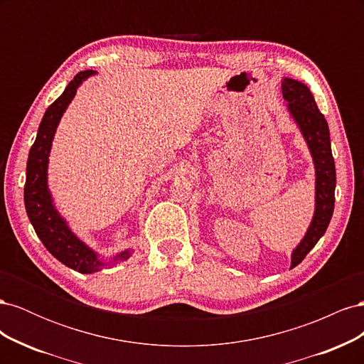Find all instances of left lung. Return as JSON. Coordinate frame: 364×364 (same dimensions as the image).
<instances>
[{"mask_svg": "<svg viewBox=\"0 0 364 364\" xmlns=\"http://www.w3.org/2000/svg\"><path fill=\"white\" fill-rule=\"evenodd\" d=\"M282 95L289 102L290 114L301 127L306 144L311 150L316 165V213L306 235L293 252L291 269L302 262L329 225L334 211L336 165L329 141V129L325 117L317 109L313 94L308 87L293 79H284Z\"/></svg>", "mask_w": 364, "mask_h": 364, "instance_id": "obj_1", "label": "left lung"}]
</instances>
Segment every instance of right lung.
<instances>
[{"label":"right lung","mask_w":364,"mask_h":364,"mask_svg":"<svg viewBox=\"0 0 364 364\" xmlns=\"http://www.w3.org/2000/svg\"><path fill=\"white\" fill-rule=\"evenodd\" d=\"M92 74V70L80 71L65 87L63 94L53 102L43 114L39 124L35 144L31 146L27 161V178L24 185V203L30 222L42 245L51 255L80 273H94L105 267V261L97 258L95 253L86 247L65 225L51 203V196L47 188V165L54 132L65 109L75 95L77 86ZM130 252H121L115 259H127Z\"/></svg>","instance_id":"add662e5"}]
</instances>
